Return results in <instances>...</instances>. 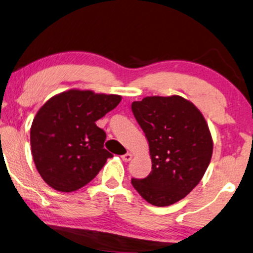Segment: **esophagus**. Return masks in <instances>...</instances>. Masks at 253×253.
<instances>
[{"label":"esophagus","mask_w":253,"mask_h":253,"mask_svg":"<svg viewBox=\"0 0 253 253\" xmlns=\"http://www.w3.org/2000/svg\"><path fill=\"white\" fill-rule=\"evenodd\" d=\"M131 158H132V154H131V152H126V155L122 156V160H123L124 162L131 161Z\"/></svg>","instance_id":"34e87169"}]
</instances>
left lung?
<instances>
[{"mask_svg": "<svg viewBox=\"0 0 253 253\" xmlns=\"http://www.w3.org/2000/svg\"><path fill=\"white\" fill-rule=\"evenodd\" d=\"M149 143L152 170L133 188L155 207H169L185 197L204 176L213 141L204 116L182 96H148L131 104Z\"/></svg>", "mask_w": 253, "mask_h": 253, "instance_id": "obj_1", "label": "left lung"}]
</instances>
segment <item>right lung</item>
<instances>
[{
  "mask_svg": "<svg viewBox=\"0 0 253 253\" xmlns=\"http://www.w3.org/2000/svg\"><path fill=\"white\" fill-rule=\"evenodd\" d=\"M122 101L120 95L70 89L49 98L30 127L33 160L43 180L61 192L76 191L96 177L110 152L95 122Z\"/></svg>",
  "mask_w": 253,
  "mask_h": 253,
  "instance_id": "add662e5",
  "label": "right lung"
}]
</instances>
